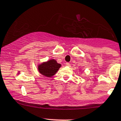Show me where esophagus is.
<instances>
[{
  "label": "esophagus",
  "mask_w": 121,
  "mask_h": 121,
  "mask_svg": "<svg viewBox=\"0 0 121 121\" xmlns=\"http://www.w3.org/2000/svg\"><path fill=\"white\" fill-rule=\"evenodd\" d=\"M65 65L67 66H69V67H70V63H69V62H67L65 64Z\"/></svg>",
  "instance_id": "esophagus-1"
}]
</instances>
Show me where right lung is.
<instances>
[{
  "mask_svg": "<svg viewBox=\"0 0 121 121\" xmlns=\"http://www.w3.org/2000/svg\"><path fill=\"white\" fill-rule=\"evenodd\" d=\"M61 65L54 59H51L39 65V70L42 75L46 77H51L56 73Z\"/></svg>",
  "mask_w": 121,
  "mask_h": 121,
  "instance_id": "add662e5",
  "label": "right lung"
}]
</instances>
